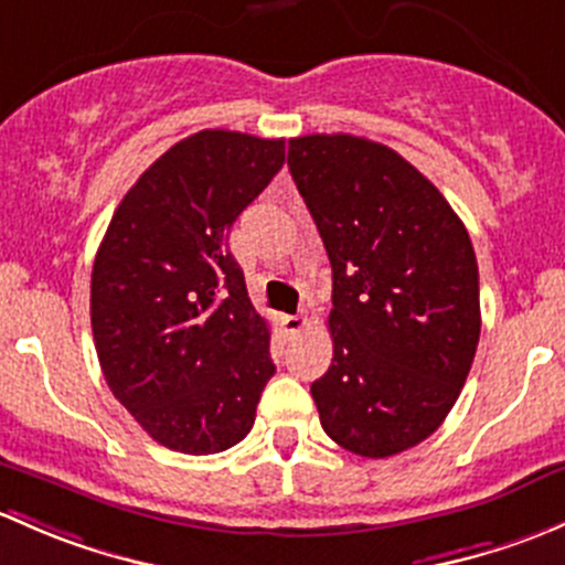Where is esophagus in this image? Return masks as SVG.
<instances>
[{
	"label": "esophagus",
	"instance_id": "esophagus-1",
	"mask_svg": "<svg viewBox=\"0 0 565 565\" xmlns=\"http://www.w3.org/2000/svg\"><path fill=\"white\" fill-rule=\"evenodd\" d=\"M280 323H282L285 334H299V331L307 326V318L305 316H282Z\"/></svg>",
	"mask_w": 565,
	"mask_h": 565
}]
</instances>
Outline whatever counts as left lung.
Listing matches in <instances>:
<instances>
[{"mask_svg": "<svg viewBox=\"0 0 565 565\" xmlns=\"http://www.w3.org/2000/svg\"><path fill=\"white\" fill-rule=\"evenodd\" d=\"M288 168L331 260L334 359L310 386L321 427L353 455H399L444 424L473 364V244L440 190L383 143L290 138Z\"/></svg>", "mask_w": 565, "mask_h": 565, "instance_id": "1", "label": "left lung"}]
</instances>
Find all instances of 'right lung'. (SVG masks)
I'll return each instance as SVG.
<instances>
[{"label":"right lung","instance_id":"obj_1","mask_svg":"<svg viewBox=\"0 0 565 565\" xmlns=\"http://www.w3.org/2000/svg\"><path fill=\"white\" fill-rule=\"evenodd\" d=\"M285 162L282 138L201 130L121 198L92 269V334L114 397L166 449L217 455L275 375L269 323L228 249Z\"/></svg>","mask_w":565,"mask_h":565}]
</instances>
